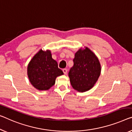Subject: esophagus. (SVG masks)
I'll return each mask as SVG.
<instances>
[{
	"mask_svg": "<svg viewBox=\"0 0 132 132\" xmlns=\"http://www.w3.org/2000/svg\"><path fill=\"white\" fill-rule=\"evenodd\" d=\"M63 72L64 74L66 75L67 73H68V70H67V69H63Z\"/></svg>",
	"mask_w": 132,
	"mask_h": 132,
	"instance_id": "esophagus-1",
	"label": "esophagus"
}]
</instances>
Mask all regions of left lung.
<instances>
[{
	"instance_id": "8db88e82",
	"label": "left lung",
	"mask_w": 132,
	"mask_h": 132,
	"mask_svg": "<svg viewBox=\"0 0 132 132\" xmlns=\"http://www.w3.org/2000/svg\"><path fill=\"white\" fill-rule=\"evenodd\" d=\"M73 63V66L69 72L73 88L80 92L91 89L101 73V64L98 57L86 47L76 52Z\"/></svg>"
}]
</instances>
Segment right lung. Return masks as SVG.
I'll list each match as a JSON object with an SVG mask.
<instances>
[{
    "label": "right lung",
    "mask_w": 132,
    "mask_h": 132,
    "mask_svg": "<svg viewBox=\"0 0 132 132\" xmlns=\"http://www.w3.org/2000/svg\"><path fill=\"white\" fill-rule=\"evenodd\" d=\"M27 74L34 88L40 91H46L54 85L56 78L63 75V72L52 58L50 50L41 49L29 62Z\"/></svg>",
    "instance_id": "obj_1"
}]
</instances>
